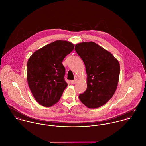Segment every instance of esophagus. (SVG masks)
Listing matches in <instances>:
<instances>
[{
  "mask_svg": "<svg viewBox=\"0 0 146 146\" xmlns=\"http://www.w3.org/2000/svg\"><path fill=\"white\" fill-rule=\"evenodd\" d=\"M77 79L76 78V79H74V80H73V81H71V84H75L77 82Z\"/></svg>",
  "mask_w": 146,
  "mask_h": 146,
  "instance_id": "esophagus-1",
  "label": "esophagus"
}]
</instances>
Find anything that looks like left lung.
I'll list each match as a JSON object with an SVG mask.
<instances>
[{"mask_svg": "<svg viewBox=\"0 0 146 146\" xmlns=\"http://www.w3.org/2000/svg\"><path fill=\"white\" fill-rule=\"evenodd\" d=\"M75 50L82 59L88 75L87 88L80 94V100L89 108L100 107L116 90L119 63L111 52L93 42L78 43Z\"/></svg>", "mask_w": 146, "mask_h": 146, "instance_id": "left-lung-1", "label": "left lung"}]
</instances>
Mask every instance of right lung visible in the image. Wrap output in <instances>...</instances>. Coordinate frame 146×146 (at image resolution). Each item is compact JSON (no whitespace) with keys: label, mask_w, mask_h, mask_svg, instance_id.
Returning <instances> with one entry per match:
<instances>
[{"label":"right lung","mask_w":146,"mask_h":146,"mask_svg":"<svg viewBox=\"0 0 146 146\" xmlns=\"http://www.w3.org/2000/svg\"><path fill=\"white\" fill-rule=\"evenodd\" d=\"M66 40H56L35 51L28 61L27 80L36 102L44 107L58 102L67 87L62 62L74 49Z\"/></svg>","instance_id":"right-lung-1"}]
</instances>
